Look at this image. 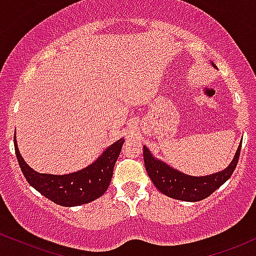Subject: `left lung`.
<instances>
[{
    "label": "left lung",
    "instance_id": "1",
    "mask_svg": "<svg viewBox=\"0 0 256 256\" xmlns=\"http://www.w3.org/2000/svg\"><path fill=\"white\" fill-rule=\"evenodd\" d=\"M215 68V65L213 64ZM240 148L238 146L234 160L228 168L219 173L206 176H191L184 174L176 169L172 168L166 163L154 157L146 146H144V163L151 182L166 196L174 200H186V202H198L210 196L215 190L230 179L240 160Z\"/></svg>",
    "mask_w": 256,
    "mask_h": 256
}]
</instances>
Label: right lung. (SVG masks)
Here are the masks:
<instances>
[{
	"label": "right lung",
	"mask_w": 256,
	"mask_h": 256,
	"mask_svg": "<svg viewBox=\"0 0 256 256\" xmlns=\"http://www.w3.org/2000/svg\"><path fill=\"white\" fill-rule=\"evenodd\" d=\"M124 139L117 140L102 152L92 164L65 175L41 174L34 170L20 154L16 136L14 148L22 174L28 182L52 202L62 206H76L90 203L104 194L112 179L114 163L122 150Z\"/></svg>",
	"instance_id": "right-lung-1"
}]
</instances>
